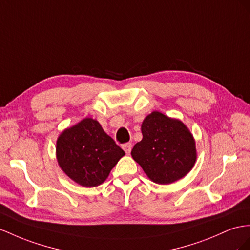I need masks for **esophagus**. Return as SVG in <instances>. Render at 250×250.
Returning a JSON list of instances; mask_svg holds the SVG:
<instances>
[{
  "label": "esophagus",
  "mask_w": 250,
  "mask_h": 250,
  "mask_svg": "<svg viewBox=\"0 0 250 250\" xmlns=\"http://www.w3.org/2000/svg\"><path fill=\"white\" fill-rule=\"evenodd\" d=\"M123 149L125 150L126 154H130L131 151H132V145L131 144H125V145H123Z\"/></svg>",
  "instance_id": "34e87169"
}]
</instances>
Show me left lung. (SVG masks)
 Masks as SVG:
<instances>
[{
  "instance_id": "8db88e82",
  "label": "left lung",
  "mask_w": 250,
  "mask_h": 250,
  "mask_svg": "<svg viewBox=\"0 0 250 250\" xmlns=\"http://www.w3.org/2000/svg\"><path fill=\"white\" fill-rule=\"evenodd\" d=\"M142 133L143 139L134 146L131 155L152 182L172 184L194 167L195 140L182 120L154 111L144 119Z\"/></svg>"
}]
</instances>
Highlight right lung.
<instances>
[{"mask_svg":"<svg viewBox=\"0 0 250 250\" xmlns=\"http://www.w3.org/2000/svg\"><path fill=\"white\" fill-rule=\"evenodd\" d=\"M124 155V150L91 117L63 130L57 138L56 157L59 167L82 187L101 185Z\"/></svg>","mask_w":250,"mask_h":250,"instance_id":"1","label":"right lung"}]
</instances>
